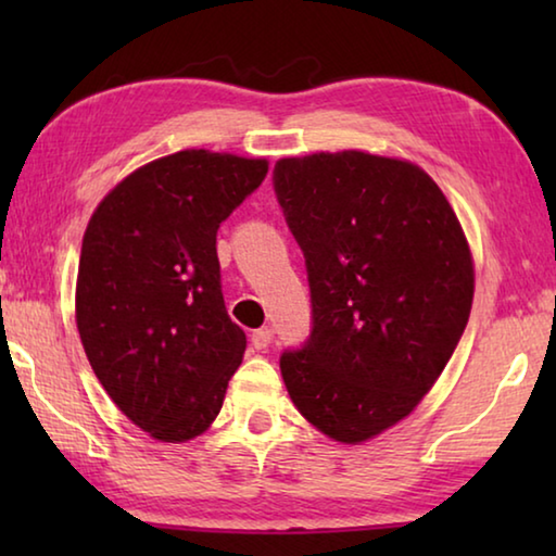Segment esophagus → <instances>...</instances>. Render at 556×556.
<instances>
[{
    "label": "esophagus",
    "mask_w": 556,
    "mask_h": 556,
    "mask_svg": "<svg viewBox=\"0 0 556 556\" xmlns=\"http://www.w3.org/2000/svg\"><path fill=\"white\" fill-rule=\"evenodd\" d=\"M271 331L269 328H257V331H252V336H250V343H252V348H255V351H265V348L271 343Z\"/></svg>",
    "instance_id": "1"
}]
</instances>
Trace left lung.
I'll return each instance as SVG.
<instances>
[{
  "instance_id": "8db88e82",
  "label": "left lung",
  "mask_w": 556,
  "mask_h": 556,
  "mask_svg": "<svg viewBox=\"0 0 556 556\" xmlns=\"http://www.w3.org/2000/svg\"><path fill=\"white\" fill-rule=\"evenodd\" d=\"M271 184L312 291V331L279 355L281 378L316 429L357 444L407 417L454 355L468 242L441 188L400 159H281Z\"/></svg>"
}]
</instances>
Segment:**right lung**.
I'll list each match as a JSON object with an SVG mask.
<instances>
[{"mask_svg":"<svg viewBox=\"0 0 556 556\" xmlns=\"http://www.w3.org/2000/svg\"><path fill=\"white\" fill-rule=\"evenodd\" d=\"M265 159L186 149L105 195L83 238L75 316L112 402L154 439L203 434L248 338L225 308L215 235Z\"/></svg>","mask_w":556,"mask_h":556,"instance_id":"obj_1","label":"right lung"}]
</instances>
